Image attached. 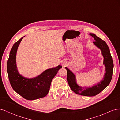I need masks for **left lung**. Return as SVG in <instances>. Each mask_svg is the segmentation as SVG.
Listing matches in <instances>:
<instances>
[{
    "mask_svg": "<svg viewBox=\"0 0 120 120\" xmlns=\"http://www.w3.org/2000/svg\"><path fill=\"white\" fill-rule=\"evenodd\" d=\"M90 35L95 40L93 43L101 50V54L104 57L103 64L106 68V72L105 74L103 80H101L98 83V85L93 86L91 88H84L77 84L76 82L75 76L73 72L67 68H66V69L67 71L68 82L72 91L78 95L92 97L99 94L109 85L112 76L114 64L109 48L106 42L98 37L94 34H90Z\"/></svg>",
    "mask_w": 120,
    "mask_h": 120,
    "instance_id": "1",
    "label": "left lung"
}]
</instances>
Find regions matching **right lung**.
Segmentation results:
<instances>
[{
	"mask_svg": "<svg viewBox=\"0 0 120 120\" xmlns=\"http://www.w3.org/2000/svg\"><path fill=\"white\" fill-rule=\"evenodd\" d=\"M23 38L13 45L8 61L7 71L10 85L14 91L25 99L34 100L48 95L53 78L62 67L59 65L56 68L48 69L34 78L22 77L17 71L16 56L18 47Z\"/></svg>",
	"mask_w": 120,
	"mask_h": 120,
	"instance_id": "add662e5",
	"label": "right lung"
}]
</instances>
